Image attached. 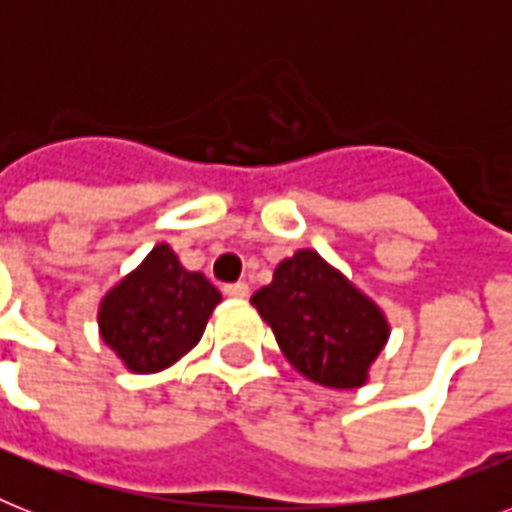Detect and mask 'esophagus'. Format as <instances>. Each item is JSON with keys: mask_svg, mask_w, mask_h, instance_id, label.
<instances>
[{"mask_svg": "<svg viewBox=\"0 0 512 512\" xmlns=\"http://www.w3.org/2000/svg\"><path fill=\"white\" fill-rule=\"evenodd\" d=\"M223 292L228 297H233V300H244V297H249V284L247 281H236V284H228Z\"/></svg>", "mask_w": 512, "mask_h": 512, "instance_id": "34e87169", "label": "esophagus"}]
</instances>
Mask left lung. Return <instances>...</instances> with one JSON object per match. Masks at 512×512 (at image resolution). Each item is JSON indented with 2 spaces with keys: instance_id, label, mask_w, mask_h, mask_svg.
<instances>
[{
  "instance_id": "1",
  "label": "left lung",
  "mask_w": 512,
  "mask_h": 512,
  "mask_svg": "<svg viewBox=\"0 0 512 512\" xmlns=\"http://www.w3.org/2000/svg\"><path fill=\"white\" fill-rule=\"evenodd\" d=\"M252 305L289 364L324 388H361L390 335L380 305L313 249L281 260Z\"/></svg>"
}]
</instances>
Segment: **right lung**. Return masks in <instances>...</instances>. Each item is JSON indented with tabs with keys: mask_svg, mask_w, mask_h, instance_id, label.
<instances>
[{
	"mask_svg": "<svg viewBox=\"0 0 512 512\" xmlns=\"http://www.w3.org/2000/svg\"><path fill=\"white\" fill-rule=\"evenodd\" d=\"M217 303L204 273L185 271L170 244H156L100 300V337L130 372H162L201 340Z\"/></svg>",
	"mask_w": 512,
	"mask_h": 512,
	"instance_id": "1",
	"label": "right lung"
}]
</instances>
